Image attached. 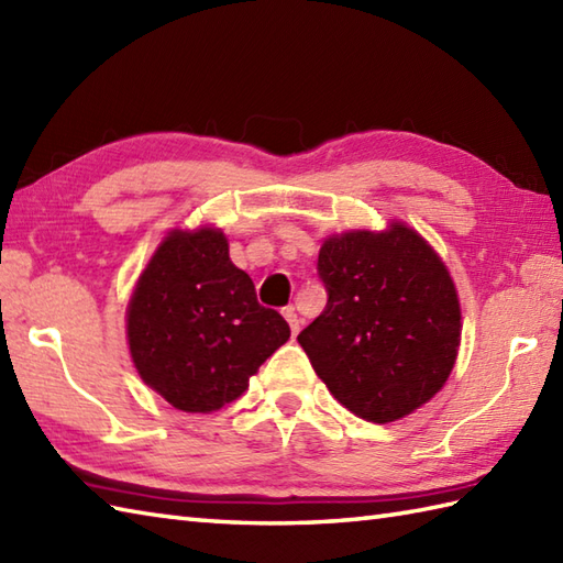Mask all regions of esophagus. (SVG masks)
<instances>
[{"label":"esophagus","mask_w":563,"mask_h":563,"mask_svg":"<svg viewBox=\"0 0 563 563\" xmlns=\"http://www.w3.org/2000/svg\"><path fill=\"white\" fill-rule=\"evenodd\" d=\"M283 317H285V321H288V324H290V331H292V336H295V333L300 331V327H302V321H300V317H297L295 307H285V309H283Z\"/></svg>","instance_id":"esophagus-1"}]
</instances>
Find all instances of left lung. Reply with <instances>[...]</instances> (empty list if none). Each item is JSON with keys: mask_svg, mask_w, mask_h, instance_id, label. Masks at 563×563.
<instances>
[{"mask_svg": "<svg viewBox=\"0 0 563 563\" xmlns=\"http://www.w3.org/2000/svg\"><path fill=\"white\" fill-rule=\"evenodd\" d=\"M327 307L300 331L314 373L373 423L409 416L445 385L460 349V300L445 263L404 222L329 236Z\"/></svg>", "mask_w": 563, "mask_h": 563, "instance_id": "8db88e82", "label": "left lung"}]
</instances>
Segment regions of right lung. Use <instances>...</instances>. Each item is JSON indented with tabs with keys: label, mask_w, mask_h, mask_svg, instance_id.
Masks as SVG:
<instances>
[{
	"label": "right lung",
	"mask_w": 563,
	"mask_h": 563,
	"mask_svg": "<svg viewBox=\"0 0 563 563\" xmlns=\"http://www.w3.org/2000/svg\"><path fill=\"white\" fill-rule=\"evenodd\" d=\"M290 339L275 309L230 261L214 227L174 230L154 251L128 305L140 377L178 411L208 413L242 397L249 377Z\"/></svg>",
	"instance_id": "add662e5"
}]
</instances>
